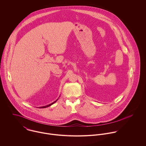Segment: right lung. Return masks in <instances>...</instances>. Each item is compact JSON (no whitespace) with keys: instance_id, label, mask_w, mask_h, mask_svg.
<instances>
[{"instance_id":"1","label":"right lung","mask_w":146,"mask_h":146,"mask_svg":"<svg viewBox=\"0 0 146 146\" xmlns=\"http://www.w3.org/2000/svg\"><path fill=\"white\" fill-rule=\"evenodd\" d=\"M56 101H57V100H56V101H54V102H53V103H52V104H49V105H47V106H43V107H39V108H45V107H49V106H51V105H52V104H54V103H55V102H56Z\"/></svg>"}]
</instances>
